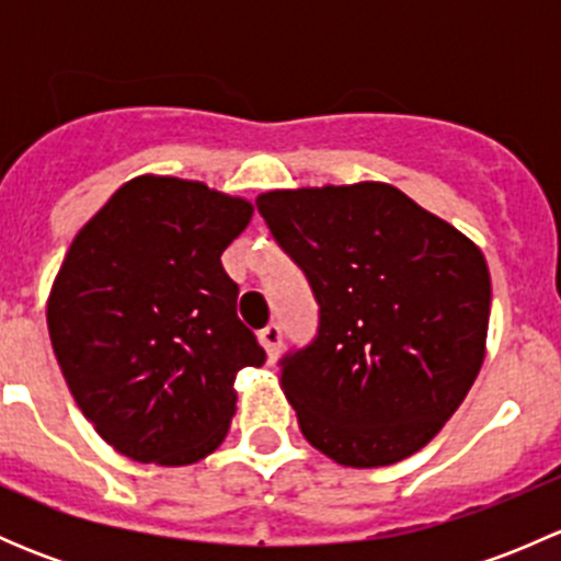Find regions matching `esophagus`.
<instances>
[{"instance_id":"esophagus-1","label":"esophagus","mask_w":561,"mask_h":561,"mask_svg":"<svg viewBox=\"0 0 561 561\" xmlns=\"http://www.w3.org/2000/svg\"><path fill=\"white\" fill-rule=\"evenodd\" d=\"M260 342H263L268 358L276 360V355H279V350H282V328L276 325V322L265 325L263 331H260Z\"/></svg>"}]
</instances>
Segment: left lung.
Returning <instances> with one entry per match:
<instances>
[{"instance_id":"8db88e82","label":"left lung","mask_w":561,"mask_h":561,"mask_svg":"<svg viewBox=\"0 0 561 561\" xmlns=\"http://www.w3.org/2000/svg\"><path fill=\"white\" fill-rule=\"evenodd\" d=\"M257 211L320 307L312 342L279 360L304 437L344 467L417 454L483 364V252L377 181L265 192Z\"/></svg>"}]
</instances>
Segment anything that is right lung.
Wrapping results in <instances>:
<instances>
[{
    "label": "right lung",
    "mask_w": 561,
    "mask_h": 561,
    "mask_svg": "<svg viewBox=\"0 0 561 561\" xmlns=\"http://www.w3.org/2000/svg\"><path fill=\"white\" fill-rule=\"evenodd\" d=\"M249 219L252 203L201 181L138 175L72 239L48 298L50 344L118 454L184 467L228 434L236 375L265 360L219 260Z\"/></svg>",
    "instance_id": "right-lung-1"
}]
</instances>
